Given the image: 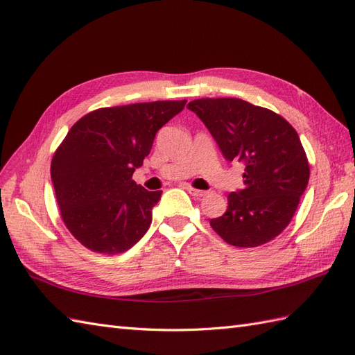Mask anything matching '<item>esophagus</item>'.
<instances>
[{"instance_id": "obj_1", "label": "esophagus", "mask_w": 355, "mask_h": 355, "mask_svg": "<svg viewBox=\"0 0 355 355\" xmlns=\"http://www.w3.org/2000/svg\"><path fill=\"white\" fill-rule=\"evenodd\" d=\"M187 191L191 194V196H194V197H203V196H206V191H202V189H197V188H193V187H187Z\"/></svg>"}]
</instances>
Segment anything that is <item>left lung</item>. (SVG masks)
<instances>
[{
	"label": "left lung",
	"mask_w": 355,
	"mask_h": 355,
	"mask_svg": "<svg viewBox=\"0 0 355 355\" xmlns=\"http://www.w3.org/2000/svg\"><path fill=\"white\" fill-rule=\"evenodd\" d=\"M223 157L245 166L244 188L227 196V211L211 227L235 247H257L279 236L295 214L310 176L295 129L274 111L236 98L191 101Z\"/></svg>",
	"instance_id": "left-lung-1"
}]
</instances>
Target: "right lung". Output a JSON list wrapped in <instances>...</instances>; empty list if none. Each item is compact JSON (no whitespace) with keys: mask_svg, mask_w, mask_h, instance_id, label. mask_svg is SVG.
Here are the masks:
<instances>
[{"mask_svg":"<svg viewBox=\"0 0 355 355\" xmlns=\"http://www.w3.org/2000/svg\"><path fill=\"white\" fill-rule=\"evenodd\" d=\"M187 101H157L94 110L81 117L51 162L57 203L69 232L102 254L135 245L152 223L162 191L132 180L155 135Z\"/></svg>","mask_w":355,"mask_h":355,"instance_id":"right-lung-1","label":"right lung"}]
</instances>
